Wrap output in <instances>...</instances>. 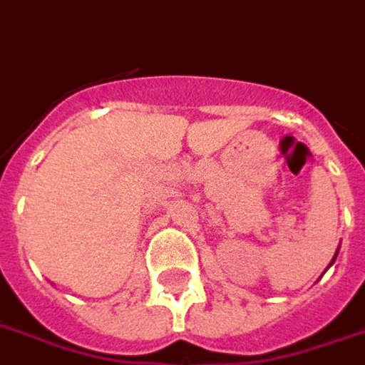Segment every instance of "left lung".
<instances>
[{
  "instance_id": "1",
  "label": "left lung",
  "mask_w": 365,
  "mask_h": 365,
  "mask_svg": "<svg viewBox=\"0 0 365 365\" xmlns=\"http://www.w3.org/2000/svg\"><path fill=\"white\" fill-rule=\"evenodd\" d=\"M335 257H337V253H335ZM335 257H333V262H335ZM333 262H331V263H333Z\"/></svg>"
}]
</instances>
